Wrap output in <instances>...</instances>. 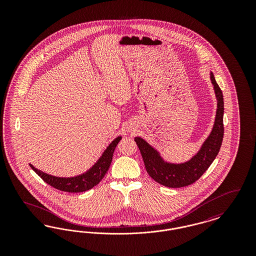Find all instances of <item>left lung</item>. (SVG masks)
Returning a JSON list of instances; mask_svg holds the SVG:
<instances>
[{"label":"left lung","instance_id":"1","mask_svg":"<svg viewBox=\"0 0 256 256\" xmlns=\"http://www.w3.org/2000/svg\"><path fill=\"white\" fill-rule=\"evenodd\" d=\"M210 76L218 100V110L212 132L193 158L183 164L165 163L158 152L146 141L140 137L134 139L142 154L148 176L161 185L180 188L193 184L204 174L219 154L224 138V97L214 74L211 73Z\"/></svg>","mask_w":256,"mask_h":256}]
</instances>
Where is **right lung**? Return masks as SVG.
<instances>
[{
	"mask_svg": "<svg viewBox=\"0 0 256 256\" xmlns=\"http://www.w3.org/2000/svg\"><path fill=\"white\" fill-rule=\"evenodd\" d=\"M122 137L116 138L110 146H108V148L106 150L102 158L94 165V167L82 176H78L76 178H56V176L47 174L41 170H37L36 168H34L32 164H30V166L45 182L48 183L56 189L68 192V193L84 192L96 186L98 183L102 180L104 174L108 172L112 161L115 148L118 145Z\"/></svg>",
	"mask_w": 256,
	"mask_h": 256,
	"instance_id": "right-lung-1",
	"label": "right lung"
}]
</instances>
